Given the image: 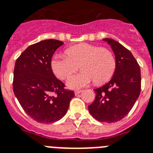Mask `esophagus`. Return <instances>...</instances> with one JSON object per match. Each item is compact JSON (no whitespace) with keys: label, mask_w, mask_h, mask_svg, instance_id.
<instances>
[{"label":"esophagus","mask_w":153,"mask_h":153,"mask_svg":"<svg viewBox=\"0 0 153 153\" xmlns=\"http://www.w3.org/2000/svg\"><path fill=\"white\" fill-rule=\"evenodd\" d=\"M82 92V90H75V91H74V94H75V95H78V94H81Z\"/></svg>","instance_id":"1"}]
</instances>
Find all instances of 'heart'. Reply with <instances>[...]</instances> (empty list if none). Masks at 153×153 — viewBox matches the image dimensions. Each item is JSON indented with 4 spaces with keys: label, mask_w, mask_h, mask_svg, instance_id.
Instances as JSON below:
<instances>
[{
    "label": "heart",
    "mask_w": 153,
    "mask_h": 153,
    "mask_svg": "<svg viewBox=\"0 0 153 153\" xmlns=\"http://www.w3.org/2000/svg\"><path fill=\"white\" fill-rule=\"evenodd\" d=\"M82 71L68 79L67 84L71 89L85 87L94 82L101 84L110 79L115 70V56L108 48L83 43L68 48L65 54H55L50 62L53 73L65 79L79 68Z\"/></svg>",
    "instance_id": "obj_1"
}]
</instances>
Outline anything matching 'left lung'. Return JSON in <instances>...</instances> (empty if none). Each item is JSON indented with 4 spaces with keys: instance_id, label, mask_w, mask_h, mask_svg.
Masks as SVG:
<instances>
[{
    "instance_id": "left-lung-1",
    "label": "left lung",
    "mask_w": 153,
    "mask_h": 153,
    "mask_svg": "<svg viewBox=\"0 0 153 153\" xmlns=\"http://www.w3.org/2000/svg\"><path fill=\"white\" fill-rule=\"evenodd\" d=\"M115 56V71L108 82L94 89L96 97L89 113L103 123H115L126 116L141 92V69L132 53L116 41L105 38Z\"/></svg>"
}]
</instances>
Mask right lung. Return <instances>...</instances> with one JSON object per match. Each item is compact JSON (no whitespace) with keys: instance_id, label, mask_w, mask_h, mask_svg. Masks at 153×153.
Returning a JSON list of instances; mask_svg holds the SVG:
<instances>
[{"instance_id":"1","label":"right lung","mask_w":153,"mask_h":153,"mask_svg":"<svg viewBox=\"0 0 153 153\" xmlns=\"http://www.w3.org/2000/svg\"><path fill=\"white\" fill-rule=\"evenodd\" d=\"M63 42L48 39L27 47L16 59L13 91L24 111L41 123L59 120L68 111L74 91L53 74L50 62Z\"/></svg>"}]
</instances>
